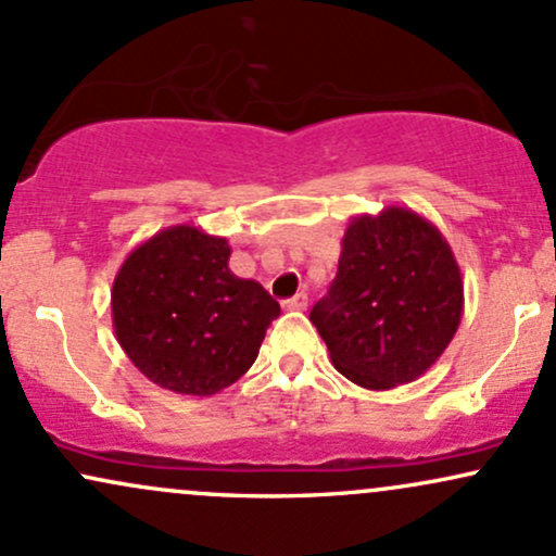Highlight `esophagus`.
<instances>
[{
  "label": "esophagus",
  "instance_id": "esophagus-1",
  "mask_svg": "<svg viewBox=\"0 0 556 556\" xmlns=\"http://www.w3.org/2000/svg\"><path fill=\"white\" fill-rule=\"evenodd\" d=\"M285 308L287 311H305L308 308V295H305V292H298L295 298L285 300Z\"/></svg>",
  "mask_w": 556,
  "mask_h": 556
}]
</instances>
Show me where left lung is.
Wrapping results in <instances>:
<instances>
[{"label":"left lung","instance_id":"left-lung-1","mask_svg":"<svg viewBox=\"0 0 556 556\" xmlns=\"http://www.w3.org/2000/svg\"><path fill=\"white\" fill-rule=\"evenodd\" d=\"M460 318L463 277L450 242L402 206L350 222L329 295L311 308L337 371L376 392L429 371Z\"/></svg>","mask_w":556,"mask_h":556}]
</instances>
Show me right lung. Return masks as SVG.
Here are the masks:
<instances>
[{"instance_id": "right-lung-1", "label": "right lung", "mask_w": 556, "mask_h": 556, "mask_svg": "<svg viewBox=\"0 0 556 556\" xmlns=\"http://www.w3.org/2000/svg\"><path fill=\"white\" fill-rule=\"evenodd\" d=\"M227 238L175 225L140 242L112 287V324L132 366L175 394L208 397L235 384L279 316L253 279L229 271Z\"/></svg>"}]
</instances>
